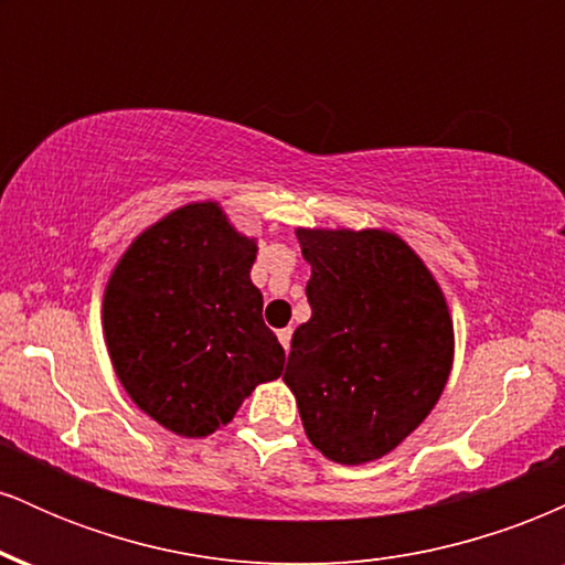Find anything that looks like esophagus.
<instances>
[{
  "label": "esophagus",
  "instance_id": "esophagus-1",
  "mask_svg": "<svg viewBox=\"0 0 565 565\" xmlns=\"http://www.w3.org/2000/svg\"><path fill=\"white\" fill-rule=\"evenodd\" d=\"M278 342H281L284 350H289V342H291V329H278Z\"/></svg>",
  "mask_w": 565,
  "mask_h": 565
}]
</instances>
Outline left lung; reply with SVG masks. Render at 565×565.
I'll return each instance as SVG.
<instances>
[{
    "label": "left lung",
    "instance_id": "left-lung-1",
    "mask_svg": "<svg viewBox=\"0 0 565 565\" xmlns=\"http://www.w3.org/2000/svg\"><path fill=\"white\" fill-rule=\"evenodd\" d=\"M310 319L291 334L284 382L305 436L340 465L398 449L438 404L454 364L444 289L398 233L297 228Z\"/></svg>",
    "mask_w": 565,
    "mask_h": 565
}]
</instances>
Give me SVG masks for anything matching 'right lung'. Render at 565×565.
I'll list each match as a JSON object with an SVG mask.
<instances>
[{"instance_id": "add662e5", "label": "right lung", "mask_w": 565, "mask_h": 565, "mask_svg": "<svg viewBox=\"0 0 565 565\" xmlns=\"http://www.w3.org/2000/svg\"><path fill=\"white\" fill-rule=\"evenodd\" d=\"M257 238L220 201H191L132 238L103 291V337L132 404L183 438L236 417L284 372V348L252 284Z\"/></svg>"}]
</instances>
